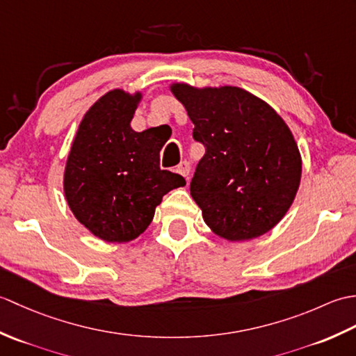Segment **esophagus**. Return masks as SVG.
I'll return each mask as SVG.
<instances>
[{"label": "esophagus", "mask_w": 356, "mask_h": 356, "mask_svg": "<svg viewBox=\"0 0 356 356\" xmlns=\"http://www.w3.org/2000/svg\"><path fill=\"white\" fill-rule=\"evenodd\" d=\"M176 171L180 174V176H184L185 179H188V176H190V163H188L186 161L180 162V163L177 165Z\"/></svg>", "instance_id": "1"}]
</instances>
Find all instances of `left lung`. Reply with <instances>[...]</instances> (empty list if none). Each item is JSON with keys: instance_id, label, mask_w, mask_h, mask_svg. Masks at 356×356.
Instances as JSON below:
<instances>
[{"instance_id": "8db88e82", "label": "left lung", "mask_w": 356, "mask_h": 356, "mask_svg": "<svg viewBox=\"0 0 356 356\" xmlns=\"http://www.w3.org/2000/svg\"><path fill=\"white\" fill-rule=\"evenodd\" d=\"M194 124L205 154L191 197L216 236L252 240L286 216L300 188L301 154L284 119L259 96L236 86L170 84Z\"/></svg>"}]
</instances>
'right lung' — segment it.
Instances as JSON below:
<instances>
[{
    "mask_svg": "<svg viewBox=\"0 0 356 356\" xmlns=\"http://www.w3.org/2000/svg\"><path fill=\"white\" fill-rule=\"evenodd\" d=\"M143 93L115 88L82 116L64 170V195L73 216L95 237L128 243L145 231L156 207L174 188L176 172L161 170L163 147L154 128L134 131L131 119Z\"/></svg>",
    "mask_w": 356,
    "mask_h": 356,
    "instance_id": "add662e5",
    "label": "right lung"
}]
</instances>
